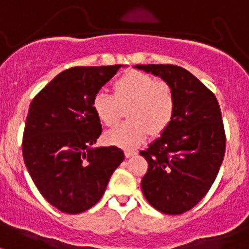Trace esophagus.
<instances>
[{"label": "esophagus", "mask_w": 249, "mask_h": 249, "mask_svg": "<svg viewBox=\"0 0 249 249\" xmlns=\"http://www.w3.org/2000/svg\"><path fill=\"white\" fill-rule=\"evenodd\" d=\"M124 156H126L127 159H130V157H134V156H136V152L127 149V151H124Z\"/></svg>", "instance_id": "obj_1"}]
</instances>
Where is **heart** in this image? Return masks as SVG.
<instances>
[{
    "label": "heart",
    "mask_w": 249,
    "mask_h": 249,
    "mask_svg": "<svg viewBox=\"0 0 249 249\" xmlns=\"http://www.w3.org/2000/svg\"><path fill=\"white\" fill-rule=\"evenodd\" d=\"M114 93L97 92L92 100V109L98 121L110 127L118 122L121 107H128L131 119L111 128L105 134L110 145L135 148L145 140L151 131L159 135L166 130L175 114V94L167 83L155 76L130 71L115 82Z\"/></svg>",
    "instance_id": "1"
}]
</instances>
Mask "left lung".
Returning <instances> with one entry per match:
<instances>
[{
  "label": "left lung",
  "mask_w": 249,
  "mask_h": 249,
  "mask_svg": "<svg viewBox=\"0 0 249 249\" xmlns=\"http://www.w3.org/2000/svg\"><path fill=\"white\" fill-rule=\"evenodd\" d=\"M161 78L175 94V114L161 136L140 155L146 201L165 214H182L207 195L225 156L226 138L218 101L190 71L174 65H136Z\"/></svg>",
  "instance_id": "obj_1"
}]
</instances>
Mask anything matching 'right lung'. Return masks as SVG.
Segmentation results:
<instances>
[{"label":"right lung","mask_w":249,"mask_h":249,"mask_svg":"<svg viewBox=\"0 0 249 249\" xmlns=\"http://www.w3.org/2000/svg\"><path fill=\"white\" fill-rule=\"evenodd\" d=\"M122 65L72 67L38 92L23 134V159L38 192L58 211L78 214L97 204L124 155L117 146H93L101 123L93 96Z\"/></svg>","instance_id":"right-lung-1"}]
</instances>
